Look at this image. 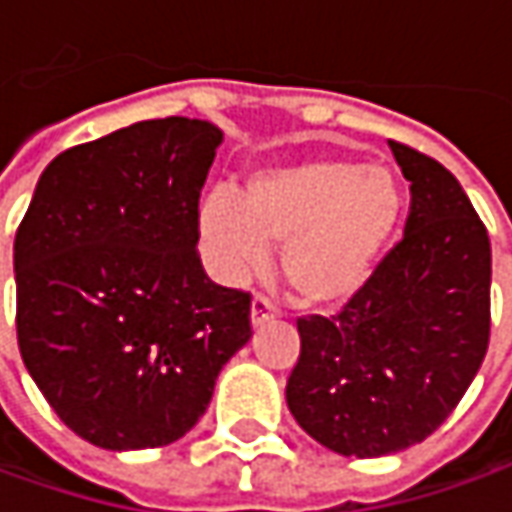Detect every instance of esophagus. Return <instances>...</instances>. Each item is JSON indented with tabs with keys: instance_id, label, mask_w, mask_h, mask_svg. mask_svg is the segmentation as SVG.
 Segmentation results:
<instances>
[{
	"instance_id": "34e87169",
	"label": "esophagus",
	"mask_w": 512,
	"mask_h": 512,
	"mask_svg": "<svg viewBox=\"0 0 512 512\" xmlns=\"http://www.w3.org/2000/svg\"><path fill=\"white\" fill-rule=\"evenodd\" d=\"M274 317H280V309L274 306L269 297L255 294V300H252V326H263V323H269Z\"/></svg>"
}]
</instances>
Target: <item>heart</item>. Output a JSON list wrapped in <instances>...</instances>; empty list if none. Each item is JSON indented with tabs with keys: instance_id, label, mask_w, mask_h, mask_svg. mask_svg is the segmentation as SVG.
<instances>
[{
	"instance_id": "1",
	"label": "heart",
	"mask_w": 512,
	"mask_h": 512,
	"mask_svg": "<svg viewBox=\"0 0 512 512\" xmlns=\"http://www.w3.org/2000/svg\"><path fill=\"white\" fill-rule=\"evenodd\" d=\"M405 189L388 167L303 158L252 172L240 192L201 206V235L223 272L257 269L283 243L280 269L297 303L337 309L357 297L394 246Z\"/></svg>"
}]
</instances>
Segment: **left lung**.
I'll use <instances>...</instances> for the list:
<instances>
[{
  "mask_svg": "<svg viewBox=\"0 0 512 512\" xmlns=\"http://www.w3.org/2000/svg\"><path fill=\"white\" fill-rule=\"evenodd\" d=\"M405 235L334 317L297 320L286 402L334 453L371 459L428 439L465 397L490 343V238L459 181L408 144Z\"/></svg>",
  "mask_w": 512,
  "mask_h": 512,
  "instance_id": "1",
  "label": "left lung"
}]
</instances>
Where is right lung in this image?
I'll list each match as a JSON object with an SVG mask.
<instances>
[{
    "mask_svg": "<svg viewBox=\"0 0 512 512\" xmlns=\"http://www.w3.org/2000/svg\"><path fill=\"white\" fill-rule=\"evenodd\" d=\"M223 133L152 118L56 155L13 243L25 368L70 431L161 448L206 414L252 337L249 291L209 280L198 201Z\"/></svg>",
    "mask_w": 512,
    "mask_h": 512,
    "instance_id": "add662e5",
    "label": "right lung"
}]
</instances>
